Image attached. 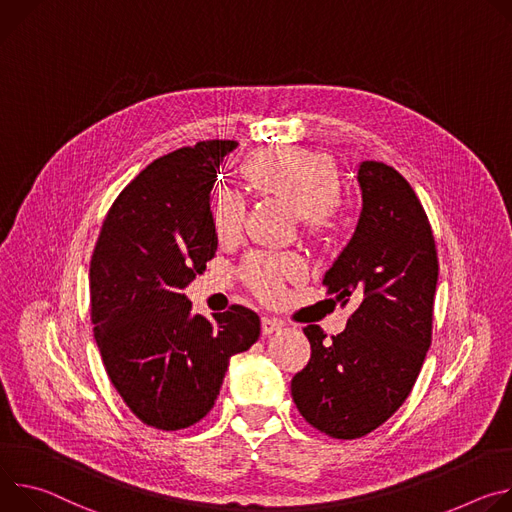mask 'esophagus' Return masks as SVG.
I'll list each match as a JSON object with an SVG mask.
<instances>
[{"mask_svg":"<svg viewBox=\"0 0 512 512\" xmlns=\"http://www.w3.org/2000/svg\"><path fill=\"white\" fill-rule=\"evenodd\" d=\"M282 327L280 321L276 319H270V317H262V335H270L274 331H278Z\"/></svg>","mask_w":512,"mask_h":512,"instance_id":"esophagus-1","label":"esophagus"}]
</instances>
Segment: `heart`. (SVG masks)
<instances>
[{"instance_id": "1", "label": "heart", "mask_w": 512, "mask_h": 512, "mask_svg": "<svg viewBox=\"0 0 512 512\" xmlns=\"http://www.w3.org/2000/svg\"><path fill=\"white\" fill-rule=\"evenodd\" d=\"M242 173L250 187L266 197L287 203L309 234H321L331 221L339 201L337 168L327 154L301 148H268L252 154ZM244 199L230 189H221L211 201V223L219 242L238 238L244 223ZM303 264L295 256L276 258L270 254H252L242 276L246 285L262 299H274L282 291V282L299 276Z\"/></svg>"}]
</instances>
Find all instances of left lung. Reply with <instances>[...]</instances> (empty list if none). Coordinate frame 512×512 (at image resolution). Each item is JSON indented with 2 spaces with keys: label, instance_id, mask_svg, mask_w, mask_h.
I'll list each match as a JSON object with an SVG mask.
<instances>
[{
  "label": "left lung",
  "instance_id": "8db88e82",
  "mask_svg": "<svg viewBox=\"0 0 512 512\" xmlns=\"http://www.w3.org/2000/svg\"><path fill=\"white\" fill-rule=\"evenodd\" d=\"M358 183L356 230L323 276L327 295L356 311L331 339L303 329L311 360L291 380L299 413L335 439L368 435L405 403L431 346L439 274L429 219L403 175L364 160Z\"/></svg>",
  "mask_w": 512,
  "mask_h": 512
}]
</instances>
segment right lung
Wrapping results in <instances>:
<instances>
[{"label": "right lung", "mask_w": 512, "mask_h": 512, "mask_svg": "<svg viewBox=\"0 0 512 512\" xmlns=\"http://www.w3.org/2000/svg\"><path fill=\"white\" fill-rule=\"evenodd\" d=\"M234 140L170 152L113 201L89 268L91 321L111 384L146 425L177 431L215 405L230 358L260 337V317L232 305L195 315L183 293L215 256L211 189Z\"/></svg>", "instance_id": "1"}]
</instances>
